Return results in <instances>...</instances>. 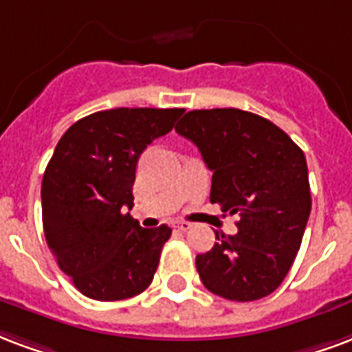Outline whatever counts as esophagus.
Here are the masks:
<instances>
[{
	"label": "esophagus",
	"instance_id": "1",
	"mask_svg": "<svg viewBox=\"0 0 352 352\" xmlns=\"http://www.w3.org/2000/svg\"><path fill=\"white\" fill-rule=\"evenodd\" d=\"M173 228L179 229V231H188V229L192 228V223H188V222H175V223H173Z\"/></svg>",
	"mask_w": 352,
	"mask_h": 352
}]
</instances>
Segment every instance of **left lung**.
<instances>
[{
    "instance_id": "1",
    "label": "left lung",
    "mask_w": 352,
    "mask_h": 352,
    "mask_svg": "<svg viewBox=\"0 0 352 352\" xmlns=\"http://www.w3.org/2000/svg\"><path fill=\"white\" fill-rule=\"evenodd\" d=\"M175 130L212 171L210 201L241 218L235 235L216 233L196 257L203 285L235 302L270 295L295 261L311 210L306 156L269 119L236 108L188 111Z\"/></svg>"
}]
</instances>
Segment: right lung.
I'll list each match as a JSON object with an SVG mask.
<instances>
[{"label":"right lung","mask_w":352,"mask_h":352,"mask_svg":"<svg viewBox=\"0 0 352 352\" xmlns=\"http://www.w3.org/2000/svg\"><path fill=\"white\" fill-rule=\"evenodd\" d=\"M181 108H116L72 124L43 177V226L59 269L82 295L123 300L149 287L171 229H143L126 209L138 158Z\"/></svg>","instance_id":"obj_1"}]
</instances>
